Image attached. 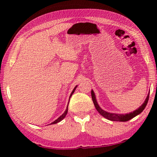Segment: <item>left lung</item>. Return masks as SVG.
I'll list each match as a JSON object with an SVG mask.
<instances>
[{
	"instance_id": "1",
	"label": "left lung",
	"mask_w": 157,
	"mask_h": 157,
	"mask_svg": "<svg viewBox=\"0 0 157 157\" xmlns=\"http://www.w3.org/2000/svg\"><path fill=\"white\" fill-rule=\"evenodd\" d=\"M149 95H150V92H149L147 98L145 99L144 103H143V104L140 106L139 109H137L136 110H135L134 111H133V112L129 113L118 114V113H109V112H107V111L102 110V109L99 107V105H98L96 98H95V95L94 94V91H93V90L91 91L92 100H93V102H94V104L95 105V109H96L98 112L100 113V115H102L103 117H105V118L108 119V120H110L112 121H120V122L128 121L129 120H131V119L134 118V117L136 116L137 115H139V113H141L142 111L144 110V109L145 108L146 105H147L148 100H149Z\"/></svg>"
}]
</instances>
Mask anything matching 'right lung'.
I'll return each instance as SVG.
<instances>
[{
    "label": "right lung",
    "mask_w": 157,
    "mask_h": 157,
    "mask_svg": "<svg viewBox=\"0 0 157 157\" xmlns=\"http://www.w3.org/2000/svg\"><path fill=\"white\" fill-rule=\"evenodd\" d=\"M76 87H77V86L75 87V88H74V89L73 90V91H72V93H71V95H70V98H71V97L72 96V95H73V94L74 93V91H75V89H76ZM70 100V99H69ZM69 103V102H68ZM67 112H68V106H67V108H66V111H64V113H63L62 116H61L60 117H59V118H58L57 120H55L54 122H52V123H50V124H55V123H59V122H60L61 121H62L63 118H65V116H66V114H67Z\"/></svg>",
    "instance_id": "right-lung-1"
}]
</instances>
